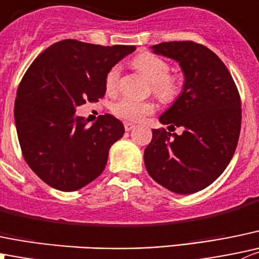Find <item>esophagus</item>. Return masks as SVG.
Segmentation results:
<instances>
[{"label": "esophagus", "instance_id": "obj_1", "mask_svg": "<svg viewBox=\"0 0 259 259\" xmlns=\"http://www.w3.org/2000/svg\"><path fill=\"white\" fill-rule=\"evenodd\" d=\"M124 127H125V130H126V132H130V130H132V129H134L135 125L134 124H130V122H125Z\"/></svg>", "mask_w": 259, "mask_h": 259}]
</instances>
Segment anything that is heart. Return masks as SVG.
<instances>
[{
    "label": "heart",
    "instance_id": "obj_1",
    "mask_svg": "<svg viewBox=\"0 0 259 259\" xmlns=\"http://www.w3.org/2000/svg\"><path fill=\"white\" fill-rule=\"evenodd\" d=\"M135 68L152 82V91L162 101L176 99L181 91V82L177 77L169 76L170 67L164 59L152 53H142L133 60ZM120 67L115 66L107 72L105 87L109 94H115L119 87ZM112 111L120 119L137 122L154 111L150 102L137 101L132 99H122L112 107Z\"/></svg>",
    "mask_w": 259,
    "mask_h": 259
}]
</instances>
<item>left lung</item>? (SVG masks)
Listing matches in <instances>:
<instances>
[{
	"label": "left lung",
	"instance_id": "left-lung-1",
	"mask_svg": "<svg viewBox=\"0 0 259 259\" xmlns=\"http://www.w3.org/2000/svg\"><path fill=\"white\" fill-rule=\"evenodd\" d=\"M176 60L182 69V92L159 116L168 130L153 129L144 150L150 177L172 192L188 195L211 185L227 168L237 148L242 122L240 97L224 63L209 48L193 41L150 47Z\"/></svg>",
	"mask_w": 259,
	"mask_h": 259
}]
</instances>
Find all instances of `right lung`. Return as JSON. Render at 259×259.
Segmentation results:
<instances>
[{
	"mask_svg": "<svg viewBox=\"0 0 259 259\" xmlns=\"http://www.w3.org/2000/svg\"><path fill=\"white\" fill-rule=\"evenodd\" d=\"M135 49L67 39L50 45L31 63L17 89L15 125L25 160L47 185L76 191L105 169L124 125L106 114L89 126L74 112L87 100L104 97L107 72Z\"/></svg>",
	"mask_w": 259,
	"mask_h": 259,
	"instance_id": "obj_1",
	"label": "right lung"
}]
</instances>
